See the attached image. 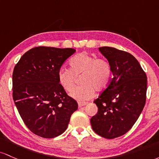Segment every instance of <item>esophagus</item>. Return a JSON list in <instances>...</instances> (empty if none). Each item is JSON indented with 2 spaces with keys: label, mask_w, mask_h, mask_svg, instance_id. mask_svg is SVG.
I'll use <instances>...</instances> for the list:
<instances>
[{
  "label": "esophagus",
  "mask_w": 159,
  "mask_h": 159,
  "mask_svg": "<svg viewBox=\"0 0 159 159\" xmlns=\"http://www.w3.org/2000/svg\"><path fill=\"white\" fill-rule=\"evenodd\" d=\"M87 103H86V102H80L79 103H78V106H79V107H82L85 106Z\"/></svg>",
  "instance_id": "obj_1"
}]
</instances>
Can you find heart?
I'll list each match as a JSON object with an SVG mask.
<instances>
[{
  "label": "heart",
  "mask_w": 159,
  "mask_h": 159,
  "mask_svg": "<svg viewBox=\"0 0 159 159\" xmlns=\"http://www.w3.org/2000/svg\"><path fill=\"white\" fill-rule=\"evenodd\" d=\"M70 68L62 67L58 71L59 84L67 92L74 88L76 76L82 75L80 83L70 93L71 97L80 101L92 98L95 89L103 91L110 85L113 71L110 62L105 58H98L86 52L76 55L69 61Z\"/></svg>",
  "instance_id": "b5f03b06"
}]
</instances>
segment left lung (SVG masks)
I'll list each match as a JSON object with an SVG mask.
<instances>
[{
    "mask_svg": "<svg viewBox=\"0 0 159 159\" xmlns=\"http://www.w3.org/2000/svg\"><path fill=\"white\" fill-rule=\"evenodd\" d=\"M99 51L110 62L113 78L94 103L98 113L91 119L97 134L113 139L127 133L145 106L147 77L138 61L127 52L103 46Z\"/></svg>",
    "mask_w": 159,
    "mask_h": 159,
    "instance_id": "1",
    "label": "left lung"
}]
</instances>
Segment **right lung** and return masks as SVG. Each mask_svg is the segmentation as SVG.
I'll use <instances>...</instances> for the list:
<instances>
[{
    "label": "right lung",
    "mask_w": 159,
    "mask_h": 159,
    "mask_svg": "<svg viewBox=\"0 0 159 159\" xmlns=\"http://www.w3.org/2000/svg\"><path fill=\"white\" fill-rule=\"evenodd\" d=\"M74 49L37 46L26 52L12 73V98L28 129L53 138L67 129L77 102L59 84L58 71Z\"/></svg>",
    "instance_id": "1"
}]
</instances>
